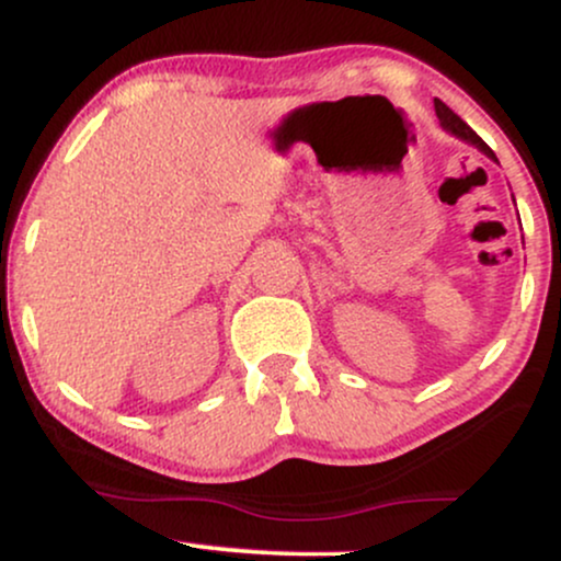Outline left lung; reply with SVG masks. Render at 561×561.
Masks as SVG:
<instances>
[{"instance_id":"1","label":"left lung","mask_w":561,"mask_h":561,"mask_svg":"<svg viewBox=\"0 0 561 561\" xmlns=\"http://www.w3.org/2000/svg\"><path fill=\"white\" fill-rule=\"evenodd\" d=\"M435 113H437V118H440V124H443V128H448L450 134H456V137H461V139H467V141H472V145H478L482 152H485L488 158H495L493 156V150L491 147L485 145V141H482L478 134L472 131V128H469L465 121L459 118V115H456L454 111H450V107L446 105V102H440V100H435Z\"/></svg>"}]
</instances>
